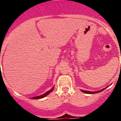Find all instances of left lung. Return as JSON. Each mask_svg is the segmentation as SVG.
Wrapping results in <instances>:
<instances>
[{
	"label": "left lung",
	"instance_id": "left-lung-1",
	"mask_svg": "<svg viewBox=\"0 0 121 121\" xmlns=\"http://www.w3.org/2000/svg\"><path fill=\"white\" fill-rule=\"evenodd\" d=\"M105 89H103L101 90V91H84V90H81V91H82V92L85 93H86V94H94V93H99V92H101V91H104Z\"/></svg>",
	"mask_w": 121,
	"mask_h": 121
}]
</instances>
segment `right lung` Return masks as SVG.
Here are the masks:
<instances>
[{"mask_svg":"<svg viewBox=\"0 0 121 121\" xmlns=\"http://www.w3.org/2000/svg\"><path fill=\"white\" fill-rule=\"evenodd\" d=\"M53 89H54V87H52V89H51L50 90V91H47V92L43 94H42V95H39V96H36V97H32V99H40V98H44V97H45V96H47V95H48V94H49L50 93L52 92V91H53Z\"/></svg>","mask_w":121,"mask_h":121,"instance_id":"right-lung-1","label":"right lung"}]
</instances>
